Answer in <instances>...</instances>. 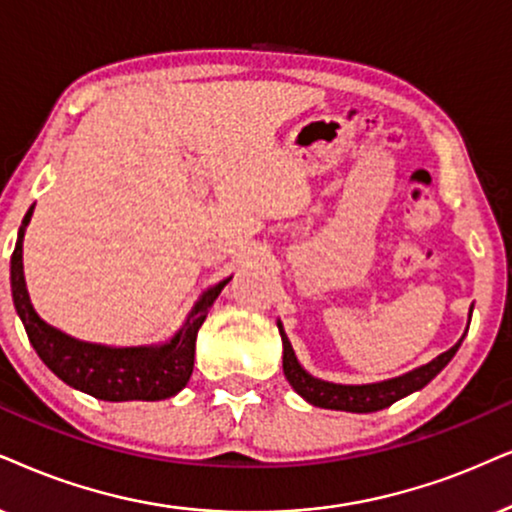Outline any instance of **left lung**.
<instances>
[{
    "label": "left lung",
    "mask_w": 512,
    "mask_h": 512,
    "mask_svg": "<svg viewBox=\"0 0 512 512\" xmlns=\"http://www.w3.org/2000/svg\"><path fill=\"white\" fill-rule=\"evenodd\" d=\"M472 314V309H470ZM278 331H281L283 340V373H286L288 383L293 385V390L300 394L302 399H307L309 404L319 406V409H333V411H349V413H373L380 409H387L394 401L406 397V394L420 390L430 383L442 368L454 359V354L461 347L463 338L456 342L454 347L446 349L444 354H439L437 359H432L430 364L416 368V371L399 375L394 380H385V383H373V385H335L326 383V380L314 378L304 368L297 364L290 340L283 333L281 323H278Z\"/></svg>",
    "instance_id": "obj_1"
}]
</instances>
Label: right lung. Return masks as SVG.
Returning <instances> with one entry per match:
<instances>
[{
    "label": "right lung",
    "instance_id": "1",
    "mask_svg": "<svg viewBox=\"0 0 512 512\" xmlns=\"http://www.w3.org/2000/svg\"><path fill=\"white\" fill-rule=\"evenodd\" d=\"M32 208L18 231L16 250L11 255V295L21 316L30 345L37 357L54 371L63 383L103 401H158L174 397L189 383L196 357V335L203 326L212 302L222 293L229 278L200 297L181 331L160 347H103L80 342L44 323L32 309L23 276V234Z\"/></svg>",
    "mask_w": 512,
    "mask_h": 512
}]
</instances>
